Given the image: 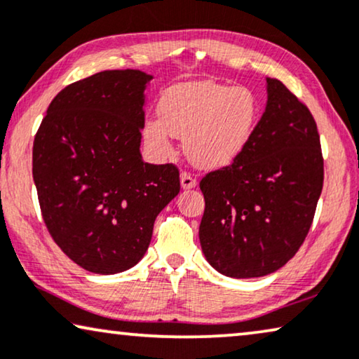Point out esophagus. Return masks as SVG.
I'll return each mask as SVG.
<instances>
[{
  "label": "esophagus",
  "instance_id": "esophagus-1",
  "mask_svg": "<svg viewBox=\"0 0 359 359\" xmlns=\"http://www.w3.org/2000/svg\"><path fill=\"white\" fill-rule=\"evenodd\" d=\"M180 185L184 190H190V189H195L196 187V179L194 175H190L189 172H182L180 174Z\"/></svg>",
  "mask_w": 359,
  "mask_h": 359
}]
</instances>
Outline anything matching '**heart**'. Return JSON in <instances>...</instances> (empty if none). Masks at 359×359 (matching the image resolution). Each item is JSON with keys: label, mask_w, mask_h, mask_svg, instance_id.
<instances>
[{"label": "heart", "mask_w": 359, "mask_h": 359, "mask_svg": "<svg viewBox=\"0 0 359 359\" xmlns=\"http://www.w3.org/2000/svg\"><path fill=\"white\" fill-rule=\"evenodd\" d=\"M159 117L144 120L148 151L164 159L174 154V138H184L185 154L196 168L219 169L244 153L260 120V102L247 86L189 81L163 90Z\"/></svg>", "instance_id": "b5f03b06"}]
</instances>
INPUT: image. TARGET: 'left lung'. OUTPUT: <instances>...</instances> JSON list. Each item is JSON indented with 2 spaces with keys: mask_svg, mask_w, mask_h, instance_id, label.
Segmentation results:
<instances>
[{
  "mask_svg": "<svg viewBox=\"0 0 359 359\" xmlns=\"http://www.w3.org/2000/svg\"><path fill=\"white\" fill-rule=\"evenodd\" d=\"M324 159L309 109L266 78L257 130L231 165L200 182V244L208 264L231 278L270 275L292 259L314 219Z\"/></svg>",
  "mask_w": 359,
  "mask_h": 359,
  "instance_id": "8db88e82",
  "label": "left lung"
}]
</instances>
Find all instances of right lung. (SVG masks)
Returning <instances> with one entry per match:
<instances>
[{
	"label": "right lung",
	"instance_id": "obj_1",
	"mask_svg": "<svg viewBox=\"0 0 359 359\" xmlns=\"http://www.w3.org/2000/svg\"><path fill=\"white\" fill-rule=\"evenodd\" d=\"M151 79L110 69L76 81L55 95L35 135L32 175L45 224L93 273L138 264L156 216L180 190L174 164H148L140 153Z\"/></svg>",
	"mask_w": 359,
	"mask_h": 359
}]
</instances>
